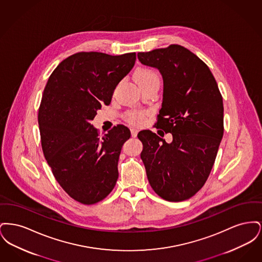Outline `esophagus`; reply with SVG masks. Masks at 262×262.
Here are the masks:
<instances>
[{
	"label": "esophagus",
	"mask_w": 262,
	"mask_h": 262,
	"mask_svg": "<svg viewBox=\"0 0 262 262\" xmlns=\"http://www.w3.org/2000/svg\"><path fill=\"white\" fill-rule=\"evenodd\" d=\"M130 133H132V137H137L138 130H137V128H132V129H130Z\"/></svg>",
	"instance_id": "1"
}]
</instances>
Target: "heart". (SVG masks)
I'll return each mask as SVG.
<instances>
[{"label": "heart", "instance_id": "obj_1", "mask_svg": "<svg viewBox=\"0 0 262 262\" xmlns=\"http://www.w3.org/2000/svg\"><path fill=\"white\" fill-rule=\"evenodd\" d=\"M136 79L137 83L140 84V83L148 82L152 80H159V75L155 71L151 69L143 68L137 71ZM144 117H145V113L139 110H132L126 113V121L133 125H141L144 121Z\"/></svg>", "mask_w": 262, "mask_h": 262}]
</instances>
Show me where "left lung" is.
<instances>
[{
    "mask_svg": "<svg viewBox=\"0 0 262 262\" xmlns=\"http://www.w3.org/2000/svg\"><path fill=\"white\" fill-rule=\"evenodd\" d=\"M137 58L162 75L155 126L173 136L167 143L148 129L137 135L150 186L163 200H188L205 184L223 137L222 95L207 64L181 45L139 52Z\"/></svg>",
    "mask_w": 262,
    "mask_h": 262,
    "instance_id": "obj_1",
    "label": "left lung"
}]
</instances>
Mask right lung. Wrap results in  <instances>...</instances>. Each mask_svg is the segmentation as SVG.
<instances>
[{
	"label": "right lung",
	"mask_w": 262,
	"mask_h": 262,
	"mask_svg": "<svg viewBox=\"0 0 262 262\" xmlns=\"http://www.w3.org/2000/svg\"><path fill=\"white\" fill-rule=\"evenodd\" d=\"M136 53L74 54L54 70L38 112L41 145L57 182L74 200L94 204L116 186L118 162L129 129L117 125L105 136L91 125L109 105L118 83L135 66Z\"/></svg>",
	"instance_id": "1"
}]
</instances>
